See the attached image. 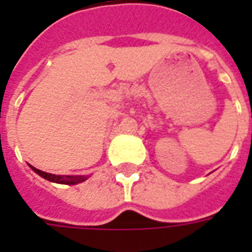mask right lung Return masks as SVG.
<instances>
[{
	"instance_id": "right-lung-1",
	"label": "right lung",
	"mask_w": 252,
	"mask_h": 252,
	"mask_svg": "<svg viewBox=\"0 0 252 252\" xmlns=\"http://www.w3.org/2000/svg\"><path fill=\"white\" fill-rule=\"evenodd\" d=\"M31 169L33 170L36 174L43 177L44 180L50 181V182H55V184H62V185H77L79 182H83L86 180V177H83V175H55L46 173V171H41L39 169H35L33 166H31Z\"/></svg>"
}]
</instances>
